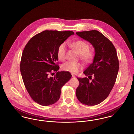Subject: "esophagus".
<instances>
[{
	"label": "esophagus",
	"instance_id": "1",
	"mask_svg": "<svg viewBox=\"0 0 134 134\" xmlns=\"http://www.w3.org/2000/svg\"><path fill=\"white\" fill-rule=\"evenodd\" d=\"M72 77L73 78H75V75H74L73 74H72Z\"/></svg>",
	"mask_w": 134,
	"mask_h": 134
}]
</instances>
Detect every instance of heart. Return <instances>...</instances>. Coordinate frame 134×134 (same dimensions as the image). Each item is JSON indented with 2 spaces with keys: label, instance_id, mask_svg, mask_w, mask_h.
<instances>
[{
  "label": "heart",
  "instance_id": "1",
  "mask_svg": "<svg viewBox=\"0 0 134 134\" xmlns=\"http://www.w3.org/2000/svg\"><path fill=\"white\" fill-rule=\"evenodd\" d=\"M69 45L74 49L80 55V58L85 63H89L94 57L93 51L89 50V46L87 43L82 40L73 42H69ZM67 44L65 42L61 43L58 48L57 54L58 59L63 61L66 57ZM82 65L79 63L68 61L61 65L62 69L73 74H76L82 69Z\"/></svg>",
  "mask_w": 134,
  "mask_h": 134
}]
</instances>
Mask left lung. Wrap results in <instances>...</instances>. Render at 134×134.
Listing matches in <instances>:
<instances>
[{"instance_id":"left-lung-1","label":"left lung","mask_w":134,"mask_h":134,"mask_svg":"<svg viewBox=\"0 0 134 134\" xmlns=\"http://www.w3.org/2000/svg\"><path fill=\"white\" fill-rule=\"evenodd\" d=\"M76 34L90 43L95 50L93 62L83 72L88 78H77L79 82L77 98L84 104L95 105L107 98L115 85L119 68L116 51L113 43L97 31Z\"/></svg>"}]
</instances>
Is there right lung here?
Listing matches in <instances>:
<instances>
[{
	"label": "right lung",
	"mask_w": 134,
	"mask_h": 134,
	"mask_svg": "<svg viewBox=\"0 0 134 134\" xmlns=\"http://www.w3.org/2000/svg\"><path fill=\"white\" fill-rule=\"evenodd\" d=\"M74 34L70 31H44L31 38L25 47L20 63L21 76L29 95L41 105L57 102L62 87L72 76L69 72L57 71V52L59 46ZM54 72L57 74L51 77Z\"/></svg>",
	"instance_id": "1"
}]
</instances>
